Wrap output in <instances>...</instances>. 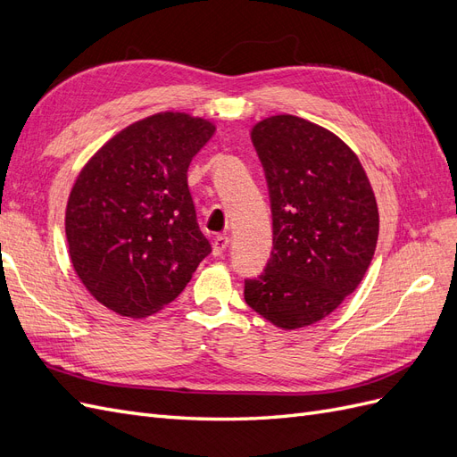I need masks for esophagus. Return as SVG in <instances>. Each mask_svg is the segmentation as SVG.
Returning a JSON list of instances; mask_svg holds the SVG:
<instances>
[{
	"mask_svg": "<svg viewBox=\"0 0 457 457\" xmlns=\"http://www.w3.org/2000/svg\"><path fill=\"white\" fill-rule=\"evenodd\" d=\"M228 237H225V234H220V237H217L215 240H213V255L215 257H220L223 255L225 252H227V247H228Z\"/></svg>",
	"mask_w": 457,
	"mask_h": 457,
	"instance_id": "esophagus-1",
	"label": "esophagus"
}]
</instances>
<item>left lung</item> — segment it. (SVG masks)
Returning a JSON list of instances; mask_svg holds the SVG:
<instances>
[{"label": "left lung", "mask_w": 457, "mask_h": 457, "mask_svg": "<svg viewBox=\"0 0 457 457\" xmlns=\"http://www.w3.org/2000/svg\"><path fill=\"white\" fill-rule=\"evenodd\" d=\"M252 141L269 187L272 252L244 280V299L274 326H311L362 282L378 244L376 196L354 152L316 123L272 116Z\"/></svg>", "instance_id": "left-lung-1"}]
</instances>
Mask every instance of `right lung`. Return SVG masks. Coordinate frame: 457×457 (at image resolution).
Returning <instances> with one entry per match:
<instances>
[{
  "label": "right lung",
  "instance_id": "add662e5",
  "mask_svg": "<svg viewBox=\"0 0 457 457\" xmlns=\"http://www.w3.org/2000/svg\"><path fill=\"white\" fill-rule=\"evenodd\" d=\"M213 133L202 118L154 114L112 137L81 170L66 205L68 250L106 309L129 318L158 312L212 253L187 171Z\"/></svg>",
  "mask_w": 457,
  "mask_h": 457
}]
</instances>
